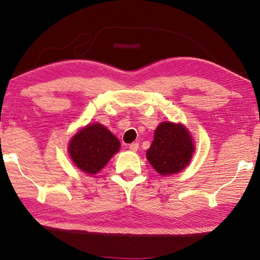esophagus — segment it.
<instances>
[{
    "label": "esophagus",
    "mask_w": 260,
    "mask_h": 260,
    "mask_svg": "<svg viewBox=\"0 0 260 260\" xmlns=\"http://www.w3.org/2000/svg\"><path fill=\"white\" fill-rule=\"evenodd\" d=\"M129 150L131 151H133V152H135V151H137V149H139V143H137V142H134V143H132V144H129Z\"/></svg>",
    "instance_id": "esophagus-1"
}]
</instances>
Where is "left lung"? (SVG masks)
<instances>
[{"instance_id": "left-lung-1", "label": "left lung", "mask_w": 260, "mask_h": 260, "mask_svg": "<svg viewBox=\"0 0 260 260\" xmlns=\"http://www.w3.org/2000/svg\"><path fill=\"white\" fill-rule=\"evenodd\" d=\"M194 150L191 136L184 126L165 121L155 129L146 157L159 174L168 176L184 169L189 164Z\"/></svg>"}]
</instances>
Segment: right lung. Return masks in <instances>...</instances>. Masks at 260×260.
I'll return each instance as SVG.
<instances>
[{"label": "right lung", "instance_id": "1", "mask_svg": "<svg viewBox=\"0 0 260 260\" xmlns=\"http://www.w3.org/2000/svg\"><path fill=\"white\" fill-rule=\"evenodd\" d=\"M119 147L118 139L105 126L91 124L71 140L69 152L79 169L85 174L94 175L103 169Z\"/></svg>", "mask_w": 260, "mask_h": 260}]
</instances>
